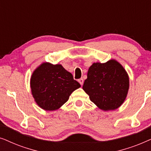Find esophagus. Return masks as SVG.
<instances>
[{
  "label": "esophagus",
  "mask_w": 151,
  "mask_h": 151,
  "mask_svg": "<svg viewBox=\"0 0 151 151\" xmlns=\"http://www.w3.org/2000/svg\"><path fill=\"white\" fill-rule=\"evenodd\" d=\"M78 82H79V83L81 84V85H82V84H83V83H84V80L82 79V78H80V79L78 80Z\"/></svg>",
  "instance_id": "34e87169"
}]
</instances>
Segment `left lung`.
Segmentation results:
<instances>
[{
    "label": "left lung",
    "instance_id": "obj_1",
    "mask_svg": "<svg viewBox=\"0 0 151 151\" xmlns=\"http://www.w3.org/2000/svg\"><path fill=\"white\" fill-rule=\"evenodd\" d=\"M82 88L99 109L105 111L115 110L127 98L129 88V76L115 60L105 63H96L88 69Z\"/></svg>",
    "mask_w": 151,
    "mask_h": 151
}]
</instances>
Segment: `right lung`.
<instances>
[{
  "instance_id": "add662e5",
  "label": "right lung",
  "mask_w": 151,
  "mask_h": 151,
  "mask_svg": "<svg viewBox=\"0 0 151 151\" xmlns=\"http://www.w3.org/2000/svg\"><path fill=\"white\" fill-rule=\"evenodd\" d=\"M30 86L35 102L41 109L55 111L67 102L80 84L61 65L43 63L33 72Z\"/></svg>"
}]
</instances>
